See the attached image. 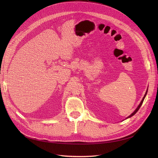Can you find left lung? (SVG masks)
Wrapping results in <instances>:
<instances>
[{
    "label": "left lung",
    "mask_w": 158,
    "mask_h": 158,
    "mask_svg": "<svg viewBox=\"0 0 158 158\" xmlns=\"http://www.w3.org/2000/svg\"><path fill=\"white\" fill-rule=\"evenodd\" d=\"M146 94H147V91H146V94H145V95H144V98H143V99H142V101H141V102H140V105H139V106H138V107L136 108V109L135 110V111H134L131 114V115L130 116H129L128 117H132V116H133L134 115V114H136V112L138 111V110H139V109H140V107H141V106H142V103H143V102H144V98H145V97H146Z\"/></svg>",
    "instance_id": "1"
}]
</instances>
